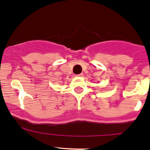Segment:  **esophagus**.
<instances>
[{
	"label": "esophagus",
	"mask_w": 150,
	"mask_h": 150,
	"mask_svg": "<svg viewBox=\"0 0 150 150\" xmlns=\"http://www.w3.org/2000/svg\"><path fill=\"white\" fill-rule=\"evenodd\" d=\"M83 74H79V75H76V76L77 77H82V76H83Z\"/></svg>",
	"instance_id": "esophagus-1"
}]
</instances>
